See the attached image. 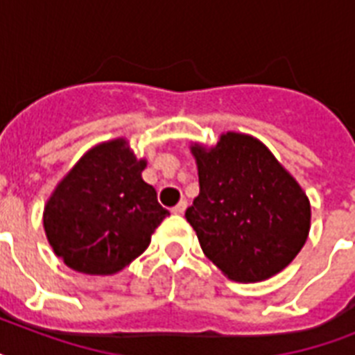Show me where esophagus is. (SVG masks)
<instances>
[{
	"mask_svg": "<svg viewBox=\"0 0 355 355\" xmlns=\"http://www.w3.org/2000/svg\"><path fill=\"white\" fill-rule=\"evenodd\" d=\"M186 206H188V202L186 200H180L177 206H173V214H177V216H180V214H184V210H186Z\"/></svg>",
	"mask_w": 355,
	"mask_h": 355,
	"instance_id": "1",
	"label": "esophagus"
}]
</instances>
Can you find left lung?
<instances>
[{"label":"left lung","instance_id":"obj_1","mask_svg":"<svg viewBox=\"0 0 355 355\" xmlns=\"http://www.w3.org/2000/svg\"><path fill=\"white\" fill-rule=\"evenodd\" d=\"M200 193L186 210L200 248L225 276L252 284L278 275L308 239L311 206L259 139L225 132L191 145Z\"/></svg>","mask_w":355,"mask_h":355}]
</instances>
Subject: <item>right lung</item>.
Segmentation results:
<instances>
[{
	"mask_svg": "<svg viewBox=\"0 0 355 355\" xmlns=\"http://www.w3.org/2000/svg\"><path fill=\"white\" fill-rule=\"evenodd\" d=\"M125 138L92 147L47 199L44 230L53 252L85 275H114L149 247L169 211L141 178Z\"/></svg>",
	"mask_w": 355,
	"mask_h": 355,
	"instance_id": "obj_1",
	"label": "right lung"
}]
</instances>
